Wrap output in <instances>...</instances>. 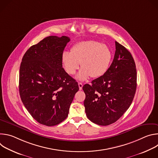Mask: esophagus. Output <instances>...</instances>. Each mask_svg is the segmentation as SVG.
Instances as JSON below:
<instances>
[{
	"label": "esophagus",
	"instance_id": "obj_1",
	"mask_svg": "<svg viewBox=\"0 0 158 158\" xmlns=\"http://www.w3.org/2000/svg\"><path fill=\"white\" fill-rule=\"evenodd\" d=\"M78 85H79V90H81L82 89V86H83V84L81 83V82H79L78 83Z\"/></svg>",
	"mask_w": 158,
	"mask_h": 158
}]
</instances>
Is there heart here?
I'll return each instance as SVG.
<instances>
[{
  "instance_id": "1",
  "label": "heart",
  "mask_w": 158,
  "mask_h": 158,
  "mask_svg": "<svg viewBox=\"0 0 158 158\" xmlns=\"http://www.w3.org/2000/svg\"><path fill=\"white\" fill-rule=\"evenodd\" d=\"M112 60V52L105 44L94 40L82 41L76 44L71 52H64L62 62L66 73L76 74L81 63L82 69L77 77L84 81L89 77L98 78L108 71Z\"/></svg>"
}]
</instances>
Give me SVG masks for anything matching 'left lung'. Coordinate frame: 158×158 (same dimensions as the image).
<instances>
[{"label": "left lung", "mask_w": 158, "mask_h": 158, "mask_svg": "<svg viewBox=\"0 0 158 158\" xmlns=\"http://www.w3.org/2000/svg\"><path fill=\"white\" fill-rule=\"evenodd\" d=\"M114 57L107 73L85 84L84 102L87 118L100 126L117 121L128 109L137 86L136 64L130 52L118 42Z\"/></svg>", "instance_id": "left-lung-1"}]
</instances>
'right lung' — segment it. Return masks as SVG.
I'll return each instance as SVG.
<instances>
[{
  "label": "right lung",
  "instance_id": "1",
  "mask_svg": "<svg viewBox=\"0 0 158 158\" xmlns=\"http://www.w3.org/2000/svg\"><path fill=\"white\" fill-rule=\"evenodd\" d=\"M70 38L49 36L31 46L19 71L21 100L32 118L47 126L59 124L69 114L77 82L62 67V55Z\"/></svg>",
  "mask_w": 158,
  "mask_h": 158
}]
</instances>
